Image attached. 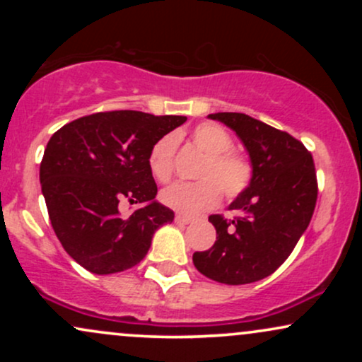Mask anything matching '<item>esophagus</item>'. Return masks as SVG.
<instances>
[{
    "label": "esophagus",
    "instance_id": "esophagus-1",
    "mask_svg": "<svg viewBox=\"0 0 362 362\" xmlns=\"http://www.w3.org/2000/svg\"><path fill=\"white\" fill-rule=\"evenodd\" d=\"M192 219L189 218V216H184V214H177L175 216V223L177 224H189Z\"/></svg>",
    "mask_w": 362,
    "mask_h": 362
}]
</instances>
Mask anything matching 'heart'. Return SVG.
Returning <instances> with one entry per match:
<instances>
[{
	"instance_id": "heart-1",
	"label": "heart",
	"mask_w": 362,
	"mask_h": 362,
	"mask_svg": "<svg viewBox=\"0 0 362 362\" xmlns=\"http://www.w3.org/2000/svg\"><path fill=\"white\" fill-rule=\"evenodd\" d=\"M190 141L206 158L199 168L197 182H175L161 190L160 199L170 209L195 216L211 209L221 199V190L228 199H236L250 185L253 177L252 163L242 153L235 151L233 138L226 129L214 122H202L190 132ZM175 136H163L153 144L148 155L151 175L167 182L173 173Z\"/></svg>"
}]
</instances>
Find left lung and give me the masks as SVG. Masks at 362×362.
Segmentation results:
<instances>
[{"instance_id":"1","label":"left lung","mask_w":362,"mask_h":362,"mask_svg":"<svg viewBox=\"0 0 362 362\" xmlns=\"http://www.w3.org/2000/svg\"><path fill=\"white\" fill-rule=\"evenodd\" d=\"M209 119L226 124L243 141L253 177L231 202L233 219L209 216L216 242L192 260L216 282L248 284L276 272L308 228L318 195L313 156L301 141L250 115L219 112Z\"/></svg>"}]
</instances>
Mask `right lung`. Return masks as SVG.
I'll use <instances>...</instances> for the list:
<instances>
[{
  "label": "right lung",
  "mask_w": 362,
  "mask_h": 362,
  "mask_svg": "<svg viewBox=\"0 0 362 362\" xmlns=\"http://www.w3.org/2000/svg\"><path fill=\"white\" fill-rule=\"evenodd\" d=\"M185 120L138 110L97 112L66 124L49 139L40 161L49 219L62 248L86 271L134 267L146 257L153 233L173 221V211L155 201L148 155ZM120 200L144 207L122 218Z\"/></svg>",
  "instance_id": "right-lung-1"
}]
</instances>
